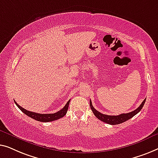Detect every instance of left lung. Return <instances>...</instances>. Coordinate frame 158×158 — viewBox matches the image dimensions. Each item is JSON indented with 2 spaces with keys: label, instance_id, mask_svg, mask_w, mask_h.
Masks as SVG:
<instances>
[{
  "label": "left lung",
  "instance_id": "8db88e82",
  "mask_svg": "<svg viewBox=\"0 0 158 158\" xmlns=\"http://www.w3.org/2000/svg\"><path fill=\"white\" fill-rule=\"evenodd\" d=\"M146 101V99H144V101L142 102L140 106L139 107H137L136 110L132 111V112L127 113V114H121L119 115H117V116H114V115H107V114H102L101 112H98V111L95 110L94 106H92V101L90 100V107L91 110H92L94 114L99 119H100L101 121L104 122V123H106L109 124H112V125H114V124H121L123 123H124L128 119H130L135 116V114H137L139 111H140L142 109H143L144 104H145V102Z\"/></svg>",
  "mask_w": 158,
  "mask_h": 158
}]
</instances>
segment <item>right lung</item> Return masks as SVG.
I'll list each match as a JSON object with an SVG mask.
<instances>
[{
	"label": "right lung",
	"mask_w": 158,
	"mask_h": 158,
	"mask_svg": "<svg viewBox=\"0 0 158 158\" xmlns=\"http://www.w3.org/2000/svg\"><path fill=\"white\" fill-rule=\"evenodd\" d=\"M14 102L18 107H19L20 110L24 113V114L27 115V116L31 117L32 119H35V120L42 122V123H48V122L57 120V119H59L60 118H61V117H63L64 116H65L66 112H67L70 100L68 101V102L66 104V105L64 106V107H63V109H61V110L59 111V112L54 113V114H39V113L30 112V111L26 110V109H24L22 107V106L19 105L15 101Z\"/></svg>",
	"instance_id": "add662e5"
}]
</instances>
